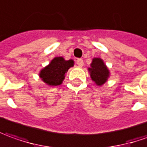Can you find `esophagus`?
Instances as JSON below:
<instances>
[{"label":"esophagus","mask_w":147,"mask_h":147,"mask_svg":"<svg viewBox=\"0 0 147 147\" xmlns=\"http://www.w3.org/2000/svg\"><path fill=\"white\" fill-rule=\"evenodd\" d=\"M76 63L78 64V66L83 67V66H84V60L81 59H77V61H76Z\"/></svg>","instance_id":"34e87169"}]
</instances>
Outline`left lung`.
Masks as SVG:
<instances>
[{
  "instance_id": "1",
  "label": "left lung",
  "mask_w": 147,
  "mask_h": 147,
  "mask_svg": "<svg viewBox=\"0 0 147 147\" xmlns=\"http://www.w3.org/2000/svg\"><path fill=\"white\" fill-rule=\"evenodd\" d=\"M88 70L90 73L92 80L95 82L97 86L103 85L110 76L109 70L100 58H93L90 67Z\"/></svg>"
}]
</instances>
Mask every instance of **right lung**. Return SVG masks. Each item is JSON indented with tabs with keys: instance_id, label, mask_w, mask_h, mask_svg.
Masks as SVG:
<instances>
[{
	"instance_id": "right-lung-1",
	"label": "right lung",
	"mask_w": 147,
	"mask_h": 147,
	"mask_svg": "<svg viewBox=\"0 0 147 147\" xmlns=\"http://www.w3.org/2000/svg\"><path fill=\"white\" fill-rule=\"evenodd\" d=\"M73 66L72 59L65 60L63 57H55L40 71L39 77L49 86L60 85L65 78V74Z\"/></svg>"
}]
</instances>
